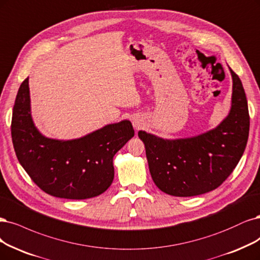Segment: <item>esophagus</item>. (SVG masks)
<instances>
[{
    "label": "esophagus",
    "instance_id": "esophagus-1",
    "mask_svg": "<svg viewBox=\"0 0 260 260\" xmlns=\"http://www.w3.org/2000/svg\"><path fill=\"white\" fill-rule=\"evenodd\" d=\"M133 126H134V128H136V129H140L142 127V123L140 121H138V120H134L133 121Z\"/></svg>",
    "mask_w": 260,
    "mask_h": 260
}]
</instances>
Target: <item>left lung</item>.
Here are the masks:
<instances>
[{
  "label": "left lung",
  "mask_w": 260,
  "mask_h": 260,
  "mask_svg": "<svg viewBox=\"0 0 260 260\" xmlns=\"http://www.w3.org/2000/svg\"><path fill=\"white\" fill-rule=\"evenodd\" d=\"M230 73V113L215 129L176 140L139 131L151 178L161 191L175 197L209 192L225 182L237 167L248 139L249 115L241 79L231 69Z\"/></svg>",
  "instance_id": "left-lung-1"
}]
</instances>
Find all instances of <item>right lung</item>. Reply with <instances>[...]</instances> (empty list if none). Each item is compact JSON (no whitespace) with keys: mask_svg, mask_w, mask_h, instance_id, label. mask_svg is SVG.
<instances>
[{"mask_svg":"<svg viewBox=\"0 0 260 260\" xmlns=\"http://www.w3.org/2000/svg\"><path fill=\"white\" fill-rule=\"evenodd\" d=\"M122 120L71 141L45 138L31 117L29 77L18 90L12 118L16 156L31 180L57 198L82 200L103 193L114 180L113 157L133 138Z\"/></svg>","mask_w":260,"mask_h":260,"instance_id":"right-lung-1","label":"right lung"}]
</instances>
